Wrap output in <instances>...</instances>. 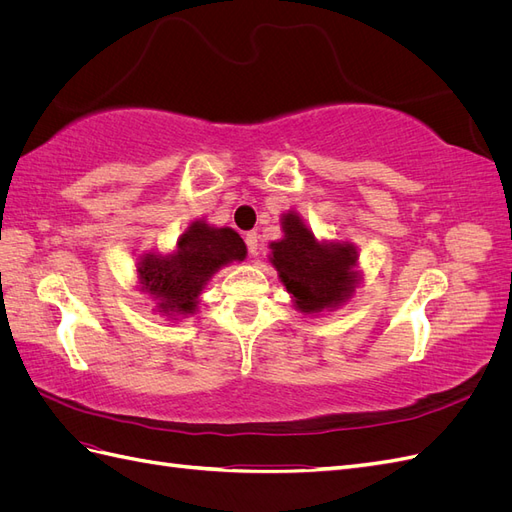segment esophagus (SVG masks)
I'll use <instances>...</instances> for the list:
<instances>
[{
  "label": "esophagus",
  "instance_id": "1",
  "mask_svg": "<svg viewBox=\"0 0 512 512\" xmlns=\"http://www.w3.org/2000/svg\"><path fill=\"white\" fill-rule=\"evenodd\" d=\"M245 245H247V252H250V256L258 254V235H256V232H247Z\"/></svg>",
  "mask_w": 512,
  "mask_h": 512
}]
</instances>
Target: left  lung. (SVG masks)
<instances>
[{
	"mask_svg": "<svg viewBox=\"0 0 512 512\" xmlns=\"http://www.w3.org/2000/svg\"><path fill=\"white\" fill-rule=\"evenodd\" d=\"M282 232V239L269 243V262L294 309L318 316L346 305L363 280L356 245L316 239L297 211L282 213Z\"/></svg>",
	"mask_w": 512,
	"mask_h": 512,
	"instance_id": "obj_1",
	"label": "left lung"
}]
</instances>
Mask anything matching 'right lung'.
Masks as SVG:
<instances>
[{"label": "right lung", "mask_w": 512, "mask_h": 512, "mask_svg": "<svg viewBox=\"0 0 512 512\" xmlns=\"http://www.w3.org/2000/svg\"><path fill=\"white\" fill-rule=\"evenodd\" d=\"M245 256L247 247L235 230L194 220L170 252H143L136 258V286L156 301L160 316L181 320L198 312L211 277Z\"/></svg>", "instance_id": "right-lung-1"}]
</instances>
